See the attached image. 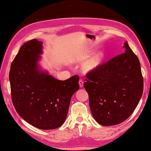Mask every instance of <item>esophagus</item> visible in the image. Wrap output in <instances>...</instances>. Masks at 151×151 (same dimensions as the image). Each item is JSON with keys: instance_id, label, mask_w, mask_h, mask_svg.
Masks as SVG:
<instances>
[{"instance_id": "esophagus-1", "label": "esophagus", "mask_w": 151, "mask_h": 151, "mask_svg": "<svg viewBox=\"0 0 151 151\" xmlns=\"http://www.w3.org/2000/svg\"><path fill=\"white\" fill-rule=\"evenodd\" d=\"M78 84H79L80 87L82 88L83 86H84V81H83L82 80H80L79 82H78Z\"/></svg>"}]
</instances>
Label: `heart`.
<instances>
[{
	"instance_id": "1",
	"label": "heart",
	"mask_w": 151,
	"mask_h": 151,
	"mask_svg": "<svg viewBox=\"0 0 151 151\" xmlns=\"http://www.w3.org/2000/svg\"><path fill=\"white\" fill-rule=\"evenodd\" d=\"M101 58H102V55H98L97 56L94 58L93 59H92L90 62L86 65V69L87 70H91L92 69H93L94 68H95V67L99 65V63H100Z\"/></svg>"
}]
</instances>
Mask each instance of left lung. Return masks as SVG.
Masks as SVG:
<instances>
[{"label":"left lung","mask_w":151,"mask_h":151,"mask_svg":"<svg viewBox=\"0 0 151 151\" xmlns=\"http://www.w3.org/2000/svg\"><path fill=\"white\" fill-rule=\"evenodd\" d=\"M123 47L125 52L88 73L84 84L93 116L103 126H113L129 118L143 94L138 58L127 42Z\"/></svg>","instance_id":"obj_1"}]
</instances>
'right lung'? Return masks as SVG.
Returning <instances> with one entry per match:
<instances>
[{"label":"right lung","mask_w":151,"mask_h":151,"mask_svg":"<svg viewBox=\"0 0 151 151\" xmlns=\"http://www.w3.org/2000/svg\"><path fill=\"white\" fill-rule=\"evenodd\" d=\"M42 42L23 44L12 63L9 74L12 102L19 115L42 130L60 127L68 113L72 95L79 89V76L59 81L40 70Z\"/></svg>","instance_id":"1"}]
</instances>
